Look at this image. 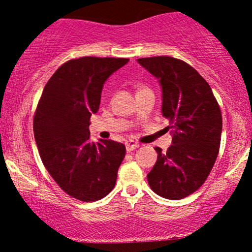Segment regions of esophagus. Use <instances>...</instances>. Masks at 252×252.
<instances>
[{"mask_svg": "<svg viewBox=\"0 0 252 252\" xmlns=\"http://www.w3.org/2000/svg\"><path fill=\"white\" fill-rule=\"evenodd\" d=\"M138 147H139L138 142H135V141H133V140H128V141L126 142V151H128V152L133 151V150L138 149Z\"/></svg>", "mask_w": 252, "mask_h": 252, "instance_id": "34e87169", "label": "esophagus"}]
</instances>
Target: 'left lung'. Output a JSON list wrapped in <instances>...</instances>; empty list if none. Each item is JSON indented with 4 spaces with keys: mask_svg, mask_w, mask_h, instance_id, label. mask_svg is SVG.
<instances>
[{
    "mask_svg": "<svg viewBox=\"0 0 252 252\" xmlns=\"http://www.w3.org/2000/svg\"><path fill=\"white\" fill-rule=\"evenodd\" d=\"M138 63L158 79L162 116L173 135L167 152L156 147L157 161L147 182L164 199H184L204 184L217 158L220 106L207 81L188 63L167 56L139 58Z\"/></svg>",
    "mask_w": 252,
    "mask_h": 252,
    "instance_id": "obj_1",
    "label": "left lung"
}]
</instances>
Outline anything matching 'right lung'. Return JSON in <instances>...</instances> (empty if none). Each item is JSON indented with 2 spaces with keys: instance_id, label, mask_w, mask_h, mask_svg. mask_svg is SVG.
I'll use <instances>...</instances> for the list:
<instances>
[{
  "instance_id": "right-lung-1",
  "label": "right lung",
  "mask_w": 252,
  "mask_h": 252,
  "mask_svg": "<svg viewBox=\"0 0 252 252\" xmlns=\"http://www.w3.org/2000/svg\"><path fill=\"white\" fill-rule=\"evenodd\" d=\"M128 58L81 57L61 65L47 81L34 117L42 163L68 195L97 201L116 185L126 146L90 141L89 121L98 111L103 84Z\"/></svg>"
}]
</instances>
